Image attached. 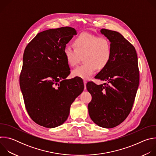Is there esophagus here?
Segmentation results:
<instances>
[{
	"label": "esophagus",
	"instance_id": "obj_1",
	"mask_svg": "<svg viewBox=\"0 0 156 156\" xmlns=\"http://www.w3.org/2000/svg\"><path fill=\"white\" fill-rule=\"evenodd\" d=\"M83 83H84V90H86V83H87L86 80H84Z\"/></svg>",
	"mask_w": 156,
	"mask_h": 156
}]
</instances>
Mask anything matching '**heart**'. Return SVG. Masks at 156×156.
I'll list each match as a JSON object with an SVG mask.
<instances>
[{"instance_id":"obj_1","label":"heart","mask_w":156,"mask_h":156,"mask_svg":"<svg viewBox=\"0 0 156 156\" xmlns=\"http://www.w3.org/2000/svg\"><path fill=\"white\" fill-rule=\"evenodd\" d=\"M73 46L74 49L66 46L63 49V55L68 65L75 66L82 56L84 62L72 71L75 77L89 79L97 69L102 70L106 68L112 57L110 42L104 37L83 33L74 39Z\"/></svg>"}]
</instances>
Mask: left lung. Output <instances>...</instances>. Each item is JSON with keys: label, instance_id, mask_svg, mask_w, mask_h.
<instances>
[{"label": "left lung", "instance_id": "left-lung-1", "mask_svg": "<svg viewBox=\"0 0 156 156\" xmlns=\"http://www.w3.org/2000/svg\"><path fill=\"white\" fill-rule=\"evenodd\" d=\"M101 32L110 41L112 54L107 67L95 77L105 83L86 84L92 96L87 107L96 124L111 128L122 123L129 114L139 86L140 72L135 47L117 31L101 29Z\"/></svg>", "mask_w": 156, "mask_h": 156}]
</instances>
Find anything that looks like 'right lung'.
<instances>
[{
	"label": "right lung",
	"mask_w": 156,
	"mask_h": 156,
	"mask_svg": "<svg viewBox=\"0 0 156 156\" xmlns=\"http://www.w3.org/2000/svg\"><path fill=\"white\" fill-rule=\"evenodd\" d=\"M76 33L65 27L38 33L27 46L20 86L27 112L37 124L54 128L67 119L71 104L84 90L81 79L70 73L63 49Z\"/></svg>",
	"instance_id": "1"
}]
</instances>
